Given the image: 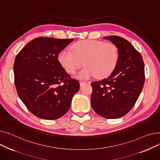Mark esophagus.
<instances>
[{"label": "esophagus", "instance_id": "34e87169", "mask_svg": "<svg viewBox=\"0 0 160 160\" xmlns=\"http://www.w3.org/2000/svg\"><path fill=\"white\" fill-rule=\"evenodd\" d=\"M86 82H80V86H83V85H84V84H86Z\"/></svg>", "mask_w": 160, "mask_h": 160}]
</instances>
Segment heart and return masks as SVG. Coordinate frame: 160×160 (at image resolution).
Listing matches in <instances>:
<instances>
[{"instance_id": "1", "label": "heart", "mask_w": 160, "mask_h": 160, "mask_svg": "<svg viewBox=\"0 0 160 160\" xmlns=\"http://www.w3.org/2000/svg\"><path fill=\"white\" fill-rule=\"evenodd\" d=\"M71 51L62 50L58 60L64 69L74 74L82 65H85L77 74L78 78L88 80L95 77L105 78L115 69L119 60V51L113 43L99 40H82L71 47Z\"/></svg>"}]
</instances>
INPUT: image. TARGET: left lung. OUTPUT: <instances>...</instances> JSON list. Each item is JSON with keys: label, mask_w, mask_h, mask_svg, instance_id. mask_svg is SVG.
Returning <instances> with one entry per match:
<instances>
[{"label": "left lung", "mask_w": 160, "mask_h": 160, "mask_svg": "<svg viewBox=\"0 0 160 160\" xmlns=\"http://www.w3.org/2000/svg\"><path fill=\"white\" fill-rule=\"evenodd\" d=\"M119 51V60L110 76L91 83V103L93 110L106 119L127 114L138 99L145 82V66L141 54L121 37L106 36Z\"/></svg>", "instance_id": "1"}]
</instances>
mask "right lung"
Wrapping results in <instances>:
<instances>
[{
	"instance_id": "obj_1",
	"label": "right lung",
	"mask_w": 160,
	"mask_h": 160,
	"mask_svg": "<svg viewBox=\"0 0 160 160\" xmlns=\"http://www.w3.org/2000/svg\"><path fill=\"white\" fill-rule=\"evenodd\" d=\"M72 41L39 37L25 45L15 59L17 92L28 110L40 119L62 117L79 90L78 81L71 78L58 60L59 53Z\"/></svg>"
}]
</instances>
